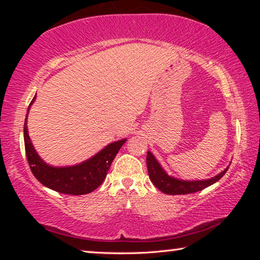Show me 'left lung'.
Returning a JSON list of instances; mask_svg holds the SVG:
<instances>
[{
	"instance_id": "obj_1",
	"label": "left lung",
	"mask_w": 260,
	"mask_h": 260,
	"mask_svg": "<svg viewBox=\"0 0 260 260\" xmlns=\"http://www.w3.org/2000/svg\"><path fill=\"white\" fill-rule=\"evenodd\" d=\"M147 167L149 178H150L151 182L159 189L160 191L167 195H186V193L197 192L200 190H203L204 188L211 186L221 179L225 173L227 172L228 167L219 173L215 177L211 178L209 180H197V181H184V180L175 179L173 177H170L162 167L157 161L155 156L152 155L150 151L147 153Z\"/></svg>"
}]
</instances>
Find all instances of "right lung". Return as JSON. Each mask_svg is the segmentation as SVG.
Wrapping results in <instances>:
<instances>
[{"label": "right lung", "instance_id": "right-lung-1", "mask_svg": "<svg viewBox=\"0 0 260 260\" xmlns=\"http://www.w3.org/2000/svg\"><path fill=\"white\" fill-rule=\"evenodd\" d=\"M34 100L35 96L32 102L29 103L27 114ZM24 142L26 157H27L29 169L34 177L43 186L50 188L52 190L77 196L91 192L104 181L111 162L118 151L120 150L122 144L126 142V139L110 143L95 156L81 164L67 167H54L48 165L38 155L28 136L27 116L25 118L24 124Z\"/></svg>", "mask_w": 260, "mask_h": 260}]
</instances>
